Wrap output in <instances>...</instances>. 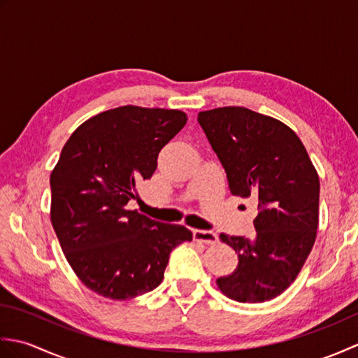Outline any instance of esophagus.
Masks as SVG:
<instances>
[{
	"instance_id": "obj_1",
	"label": "esophagus",
	"mask_w": 358,
	"mask_h": 358,
	"mask_svg": "<svg viewBox=\"0 0 358 358\" xmlns=\"http://www.w3.org/2000/svg\"><path fill=\"white\" fill-rule=\"evenodd\" d=\"M194 240L204 243V245H215L218 241L217 234L210 232V231H201V229H194Z\"/></svg>"
}]
</instances>
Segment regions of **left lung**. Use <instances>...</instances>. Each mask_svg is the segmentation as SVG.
<instances>
[{"mask_svg": "<svg viewBox=\"0 0 358 358\" xmlns=\"http://www.w3.org/2000/svg\"><path fill=\"white\" fill-rule=\"evenodd\" d=\"M199 123L222 162L229 191L252 199L258 214L254 238L220 240L238 255L231 275L217 285L241 303L275 299L294 283L314 246L320 180L291 127L240 106L199 113Z\"/></svg>", "mask_w": 358, "mask_h": 358, "instance_id": "left-lung-1", "label": "left lung"}]
</instances>
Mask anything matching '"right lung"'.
<instances>
[{"instance_id":"1","label":"right lung","mask_w":358,"mask_h":358,"mask_svg":"<svg viewBox=\"0 0 358 358\" xmlns=\"http://www.w3.org/2000/svg\"><path fill=\"white\" fill-rule=\"evenodd\" d=\"M186 121L181 110L121 106L86 120L64 144L50 173V222L67 263L98 295L131 300L152 291L172 249L192 240L185 226L126 208Z\"/></svg>"}]
</instances>
